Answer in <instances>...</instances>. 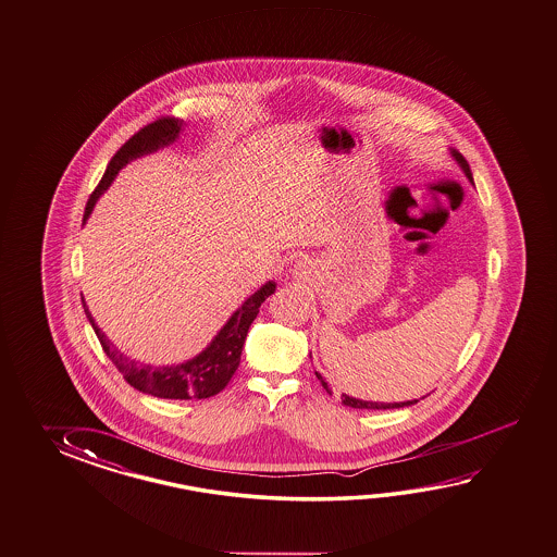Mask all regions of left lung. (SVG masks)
Masks as SVG:
<instances>
[{
    "instance_id": "8db88e82",
    "label": "left lung",
    "mask_w": 557,
    "mask_h": 557,
    "mask_svg": "<svg viewBox=\"0 0 557 557\" xmlns=\"http://www.w3.org/2000/svg\"><path fill=\"white\" fill-rule=\"evenodd\" d=\"M453 153H455V158H457V162L460 164V168L465 170L467 177L472 182V172H470V165L469 162L465 160V156L458 152ZM317 377L327 389L326 382L322 380V375L317 373ZM342 404L346 405V407H354V409H399V407H407V405L417 404V399H414V401H405V404H371V401H360V399H354V397H349V395H344V393H342Z\"/></svg>"
}]
</instances>
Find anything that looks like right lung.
I'll use <instances>...</instances> for the list:
<instances>
[{"label":"right lung","instance_id":"right-lung-1","mask_svg":"<svg viewBox=\"0 0 557 557\" xmlns=\"http://www.w3.org/2000/svg\"><path fill=\"white\" fill-rule=\"evenodd\" d=\"M182 124L184 121L174 119V116H162L158 121L146 124L132 138L122 144L121 150L112 156L107 172L100 177L99 186L95 187V191L88 197L83 221H87L97 199L110 186V182L114 180V175L119 174L122 165L128 164V160H134L143 153L153 152L160 146L174 143ZM274 286H276L274 283L264 284L261 290H257L245 305L240 306L239 310L231 317L230 322L215 336V339L209 344L206 351H201L194 360L186 361L182 366H170V368L143 366L138 361L122 356L119 349L110 346L107 336L95 324L85 302H83V308L99 336L104 354L109 356L112 363L121 371L122 377L131 383L134 389L150 393L153 397H162V399H208V397L218 395L221 389H225L233 373L239 368L240 351H243V344L247 338L249 326L259 314V308L264 302V298L273 295Z\"/></svg>","mask_w":557,"mask_h":557}]
</instances>
